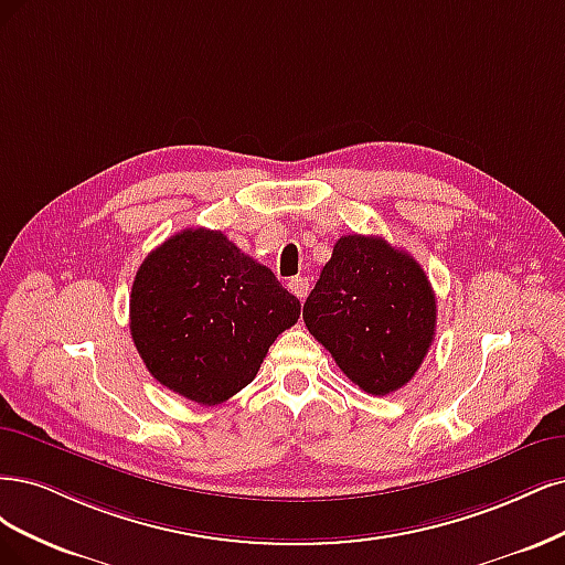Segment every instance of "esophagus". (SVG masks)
I'll list each match as a JSON object with an SVG mask.
<instances>
[{
    "label": "esophagus",
    "instance_id": "obj_1",
    "mask_svg": "<svg viewBox=\"0 0 565 565\" xmlns=\"http://www.w3.org/2000/svg\"><path fill=\"white\" fill-rule=\"evenodd\" d=\"M290 294H294L298 300H305L309 294V279L307 277H294L288 281Z\"/></svg>",
    "mask_w": 565,
    "mask_h": 565
}]
</instances>
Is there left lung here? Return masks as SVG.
Listing matches in <instances>:
<instances>
[{
  "instance_id": "left-lung-1",
  "label": "left lung",
  "mask_w": 565,
  "mask_h": 565,
  "mask_svg": "<svg viewBox=\"0 0 565 565\" xmlns=\"http://www.w3.org/2000/svg\"><path fill=\"white\" fill-rule=\"evenodd\" d=\"M302 319L359 390L385 396L420 369L436 331L425 269L382 236L348 234L333 246Z\"/></svg>"
}]
</instances>
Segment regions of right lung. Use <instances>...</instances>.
I'll list each match as a JSON object with an SVG mask.
<instances>
[{"label":"right lung","mask_w":565,"mask_h":565,"mask_svg":"<svg viewBox=\"0 0 565 565\" xmlns=\"http://www.w3.org/2000/svg\"><path fill=\"white\" fill-rule=\"evenodd\" d=\"M129 312L152 377L215 406L253 382L269 344L298 321L300 300L223 232L190 227L148 253Z\"/></svg>","instance_id":"obj_1"}]
</instances>
